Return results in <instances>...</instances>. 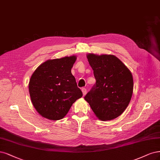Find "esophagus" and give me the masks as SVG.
Listing matches in <instances>:
<instances>
[{"mask_svg": "<svg viewBox=\"0 0 160 160\" xmlns=\"http://www.w3.org/2000/svg\"><path fill=\"white\" fill-rule=\"evenodd\" d=\"M81 91L82 92V94H83V96H85L87 93V89H85V88H82Z\"/></svg>", "mask_w": 160, "mask_h": 160, "instance_id": "obj_1", "label": "esophagus"}]
</instances>
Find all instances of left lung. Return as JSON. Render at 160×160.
I'll list each match as a JSON object with an SVG mask.
<instances>
[{"label": "left lung", "mask_w": 160, "mask_h": 160, "mask_svg": "<svg viewBox=\"0 0 160 160\" xmlns=\"http://www.w3.org/2000/svg\"><path fill=\"white\" fill-rule=\"evenodd\" d=\"M95 84L85 100L101 120L117 118L127 108L133 92V78L126 66L113 55H87Z\"/></svg>", "instance_id": "obj_1"}]
</instances>
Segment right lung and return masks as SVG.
Masks as SVG:
<instances>
[{"label": "right lung", "instance_id": "1", "mask_svg": "<svg viewBox=\"0 0 160 160\" xmlns=\"http://www.w3.org/2000/svg\"><path fill=\"white\" fill-rule=\"evenodd\" d=\"M75 60V56L48 60L32 74L29 82L31 101L43 117L62 119L82 96L71 71Z\"/></svg>", "mask_w": 160, "mask_h": 160}]
</instances>
